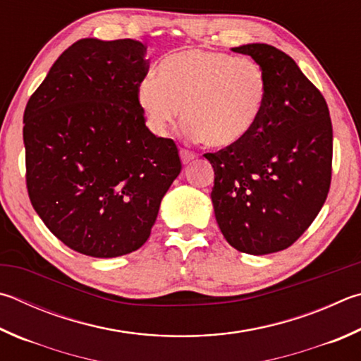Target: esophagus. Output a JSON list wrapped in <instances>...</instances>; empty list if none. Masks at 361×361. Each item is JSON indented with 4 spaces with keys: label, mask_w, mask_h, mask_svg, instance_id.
Masks as SVG:
<instances>
[{
    "label": "esophagus",
    "mask_w": 361,
    "mask_h": 361,
    "mask_svg": "<svg viewBox=\"0 0 361 361\" xmlns=\"http://www.w3.org/2000/svg\"><path fill=\"white\" fill-rule=\"evenodd\" d=\"M180 158H181V162H183V164H189L191 161H194L195 154H194L192 152H189V149L181 148V149H180Z\"/></svg>",
    "instance_id": "esophagus-1"
}]
</instances>
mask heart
<instances>
[{"mask_svg": "<svg viewBox=\"0 0 361 361\" xmlns=\"http://www.w3.org/2000/svg\"><path fill=\"white\" fill-rule=\"evenodd\" d=\"M267 97L268 77L257 61L202 49L167 56L158 75L137 85V102L154 134H166L181 114L186 133L213 148L246 139Z\"/></svg>", "mask_w": 361, "mask_h": 361, "instance_id": "heart-1", "label": "heart"}]
</instances>
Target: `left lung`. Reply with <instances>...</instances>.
<instances>
[{
  "instance_id": "left-lung-1",
  "label": "left lung",
  "mask_w": 361,
  "mask_h": 361,
  "mask_svg": "<svg viewBox=\"0 0 361 361\" xmlns=\"http://www.w3.org/2000/svg\"><path fill=\"white\" fill-rule=\"evenodd\" d=\"M257 61L268 97L246 139L207 153L214 170L212 202L224 238L264 255L293 245L324 207L331 181L329 106L289 55L268 44L233 47Z\"/></svg>"
}]
</instances>
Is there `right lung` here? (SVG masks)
<instances>
[{
    "label": "right lung",
    "instance_id": "add662e5",
    "mask_svg": "<svg viewBox=\"0 0 361 361\" xmlns=\"http://www.w3.org/2000/svg\"><path fill=\"white\" fill-rule=\"evenodd\" d=\"M147 47L80 39L58 56L23 114L26 188L49 231L74 251H137L181 172L172 139L145 126L137 85Z\"/></svg>",
    "mask_w": 361,
    "mask_h": 361
}]
</instances>
